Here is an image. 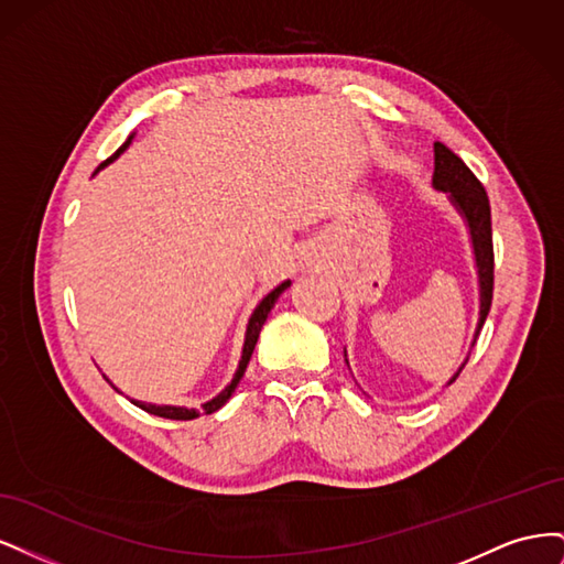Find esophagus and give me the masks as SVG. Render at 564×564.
I'll return each mask as SVG.
<instances>
[{
  "instance_id": "34e87169",
  "label": "esophagus",
  "mask_w": 564,
  "mask_h": 564,
  "mask_svg": "<svg viewBox=\"0 0 564 564\" xmlns=\"http://www.w3.org/2000/svg\"><path fill=\"white\" fill-rule=\"evenodd\" d=\"M299 268H301L303 272L319 270V256H317V251H315L313 247L301 251V256H299Z\"/></svg>"
}]
</instances>
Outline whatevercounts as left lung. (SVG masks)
<instances>
[{"mask_svg": "<svg viewBox=\"0 0 564 564\" xmlns=\"http://www.w3.org/2000/svg\"><path fill=\"white\" fill-rule=\"evenodd\" d=\"M433 187L447 195L456 214L464 218V224L468 228V237H470L473 261H475V270H477V292H480V313H477V327H475L473 344H470V348H473L477 336H480V332H482V324L489 315L491 292H494V249H491L489 197L485 193L482 183L475 178V174L464 164V160L456 158L454 152L442 143H435ZM344 357L348 365L346 348H344ZM466 362H468V355H466L464 365L456 369V373L449 379L447 386H452L456 381V377L460 373V369L466 367Z\"/></svg>", "mask_w": 564, "mask_h": 564, "instance_id": "8db88e82", "label": "left lung"}]
</instances>
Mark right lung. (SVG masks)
Returning <instances> with one entry per match:
<instances>
[{
	"mask_svg": "<svg viewBox=\"0 0 564 564\" xmlns=\"http://www.w3.org/2000/svg\"><path fill=\"white\" fill-rule=\"evenodd\" d=\"M131 139H133V133L129 135L127 139V143L119 148L115 155L110 158V160H106L104 164H100L96 172H94V176L100 172V169H106L108 164H112L119 155H122V152L129 148V143H131ZM286 286H292V280H284L282 284H278L275 289H272L270 294H265L263 299H261V303L256 305L253 308V313H251V317H249V324H247V332H245V346H242V357H240V365H237V369H235V373H232V379H230V383L218 392L216 398H212L209 402H204L202 404V412L204 414H212V412H218L220 406H224L228 400H230V395L235 392V388H237V383L242 381V377H245V371H247V365H249V360H251V352H253V348H256V340H259V334H261V327L265 324V317H268V313L272 311V305H275V301L280 299V294L284 292ZM106 377V373H104ZM106 381L115 388V383L106 377ZM117 390V388H115ZM135 406H141L143 412H148V414H152V416H162V419H174V421H191V419H197L199 416V409H187V406H178V404H152V402H141V400H131Z\"/></svg>",
	"mask_w": 564,
	"mask_h": 564,
	"instance_id": "obj_1",
	"label": "right lung"
}]
</instances>
